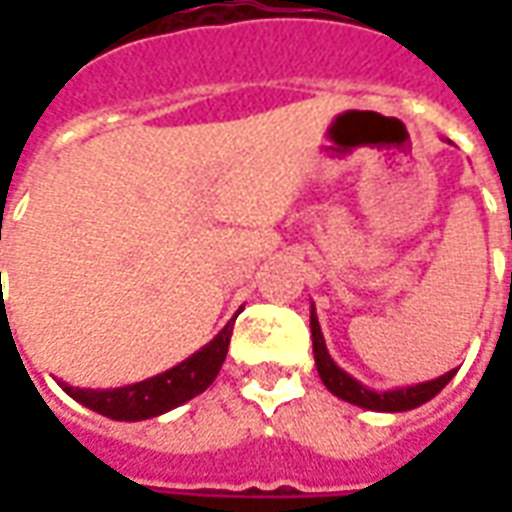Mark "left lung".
Instances as JSON below:
<instances>
[{
	"instance_id": "1",
	"label": "left lung",
	"mask_w": 512,
	"mask_h": 512,
	"mask_svg": "<svg viewBox=\"0 0 512 512\" xmlns=\"http://www.w3.org/2000/svg\"><path fill=\"white\" fill-rule=\"evenodd\" d=\"M310 329H312V354H315V367H318V376H321L323 386L337 395L345 403H354V406L370 408V411H408V408H417L422 403H428L430 397H436L450 384L455 370L444 373V376L425 381V384L414 386H400V389H389V392H376V389H367L365 384H359L354 376H348L343 367L334 365V359L326 351L323 343L321 323L315 315V307L310 310Z\"/></svg>"
}]
</instances>
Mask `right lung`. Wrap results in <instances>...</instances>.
<instances>
[{
    "mask_svg": "<svg viewBox=\"0 0 512 512\" xmlns=\"http://www.w3.org/2000/svg\"><path fill=\"white\" fill-rule=\"evenodd\" d=\"M233 321L227 323L205 348L191 354L189 359H183L180 365L169 367L161 376L147 378L139 384L117 386V389H79V386L62 384V381L60 386L76 403L93 408L109 419L136 422V419L158 417L169 408H178L180 403L197 397L213 384V378L219 376L224 356H227V345L233 337Z\"/></svg>",
    "mask_w": 512,
    "mask_h": 512,
    "instance_id": "obj_1",
    "label": "right lung"
}]
</instances>
